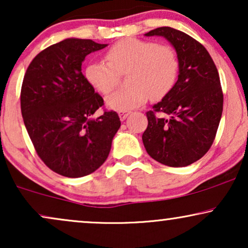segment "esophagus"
Wrapping results in <instances>:
<instances>
[{"label":"esophagus","mask_w":248,"mask_h":248,"mask_svg":"<svg viewBox=\"0 0 248 248\" xmlns=\"http://www.w3.org/2000/svg\"><path fill=\"white\" fill-rule=\"evenodd\" d=\"M129 115V112H119V117H120L121 121L126 120V118Z\"/></svg>","instance_id":"1"}]
</instances>
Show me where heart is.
Listing matches in <instances>:
<instances>
[{
    "label": "heart",
    "mask_w": 248,
    "mask_h": 248,
    "mask_svg": "<svg viewBox=\"0 0 248 248\" xmlns=\"http://www.w3.org/2000/svg\"><path fill=\"white\" fill-rule=\"evenodd\" d=\"M108 62L88 64L84 77L102 93H108L119 82V74L127 72L128 86L105 98L108 108L128 112L150 98L160 101L173 90L180 72V61L174 48L153 41L128 37L106 52Z\"/></svg>",
    "instance_id": "b5f03b06"
}]
</instances>
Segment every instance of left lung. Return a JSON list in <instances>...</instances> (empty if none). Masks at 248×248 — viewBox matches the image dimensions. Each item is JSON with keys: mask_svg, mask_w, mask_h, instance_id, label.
I'll return each instance as SVG.
<instances>
[{"mask_svg": "<svg viewBox=\"0 0 248 248\" xmlns=\"http://www.w3.org/2000/svg\"><path fill=\"white\" fill-rule=\"evenodd\" d=\"M144 35L161 36L173 46L180 72L173 90L146 113L143 144L160 164L186 167L206 155L220 124L223 93L217 68L205 46L181 31L159 27Z\"/></svg>", "mask_w": 248, "mask_h": 248, "instance_id": "obj_1", "label": "left lung"}]
</instances>
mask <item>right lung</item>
<instances>
[{
  "label": "right lung",
  "mask_w": 248,
  "mask_h": 248,
  "mask_svg": "<svg viewBox=\"0 0 248 248\" xmlns=\"http://www.w3.org/2000/svg\"><path fill=\"white\" fill-rule=\"evenodd\" d=\"M105 46L65 39L41 51L25 73V127L42 161L62 176L82 177L101 167L121 126L114 111L93 118L104 102L81 71L86 56Z\"/></svg>",
  "instance_id": "add662e5"
}]
</instances>
